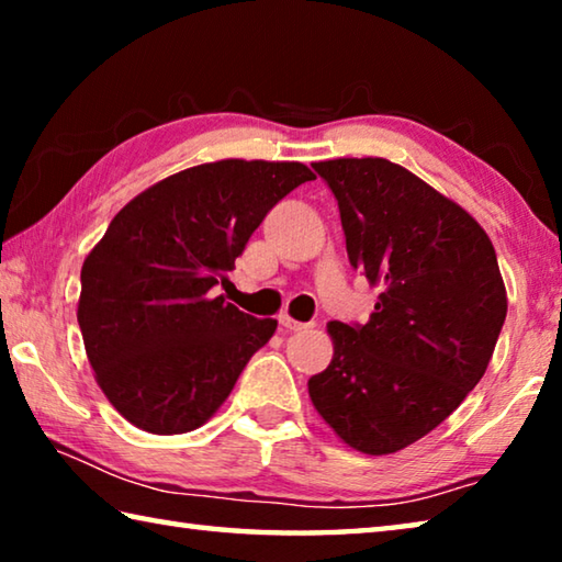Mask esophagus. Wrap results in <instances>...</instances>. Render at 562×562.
Instances as JSON below:
<instances>
[{
	"label": "esophagus",
	"instance_id": "esophagus-1",
	"mask_svg": "<svg viewBox=\"0 0 562 562\" xmlns=\"http://www.w3.org/2000/svg\"><path fill=\"white\" fill-rule=\"evenodd\" d=\"M280 325H282L284 329H290V331H300V329H307V327H310L307 322L294 319V317L288 315V312H284V315H280Z\"/></svg>",
	"mask_w": 562,
	"mask_h": 562
}]
</instances>
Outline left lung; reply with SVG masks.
<instances>
[{"label":"left lung","instance_id":"obj_1","mask_svg":"<svg viewBox=\"0 0 562 562\" xmlns=\"http://www.w3.org/2000/svg\"><path fill=\"white\" fill-rule=\"evenodd\" d=\"M347 255L382 288L367 325L329 322V367L307 382L349 449L386 456L434 431L486 374L508 312L496 250L459 203L386 158L319 160Z\"/></svg>","mask_w":562,"mask_h":562}]
</instances>
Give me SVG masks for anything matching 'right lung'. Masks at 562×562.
Returning <instances> with one entry per match:
<instances>
[{"instance_id":"obj_1","label":"right lung","mask_w":562,"mask_h":562,"mask_svg":"<svg viewBox=\"0 0 562 562\" xmlns=\"http://www.w3.org/2000/svg\"><path fill=\"white\" fill-rule=\"evenodd\" d=\"M315 173L297 160L225 158L146 188L81 268L79 319L97 384L136 429L186 434L231 396L278 329L215 294L270 207Z\"/></svg>"}]
</instances>
